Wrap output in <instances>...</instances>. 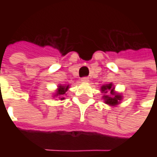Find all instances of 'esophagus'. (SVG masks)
Here are the masks:
<instances>
[{
	"label": "esophagus",
	"instance_id": "obj_1",
	"mask_svg": "<svg viewBox=\"0 0 157 157\" xmlns=\"http://www.w3.org/2000/svg\"><path fill=\"white\" fill-rule=\"evenodd\" d=\"M88 81H89V78H86V77H85V78H81V82H83V83H87Z\"/></svg>",
	"mask_w": 157,
	"mask_h": 157
}]
</instances>
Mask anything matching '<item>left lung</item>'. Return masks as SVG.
<instances>
[{"label": "left lung", "instance_id": "8db88e82", "mask_svg": "<svg viewBox=\"0 0 157 157\" xmlns=\"http://www.w3.org/2000/svg\"><path fill=\"white\" fill-rule=\"evenodd\" d=\"M114 86L113 85V83L109 84H105L103 85L100 87V91L102 94H104L102 99L104 100V103L111 106H115V105L121 104V101L123 99V96L121 94L116 93L114 91ZM109 92V94H108V92Z\"/></svg>", "mask_w": 157, "mask_h": 157}]
</instances>
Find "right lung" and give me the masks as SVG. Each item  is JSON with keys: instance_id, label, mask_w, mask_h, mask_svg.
Wrapping results in <instances>:
<instances>
[{"instance_id": "1", "label": "right lung", "mask_w": 157, "mask_h": 157, "mask_svg": "<svg viewBox=\"0 0 157 157\" xmlns=\"http://www.w3.org/2000/svg\"><path fill=\"white\" fill-rule=\"evenodd\" d=\"M69 85H58L57 90L55 91V93L53 94L52 97L53 98H57L58 100H64V95H66V92L69 90Z\"/></svg>"}]
</instances>
